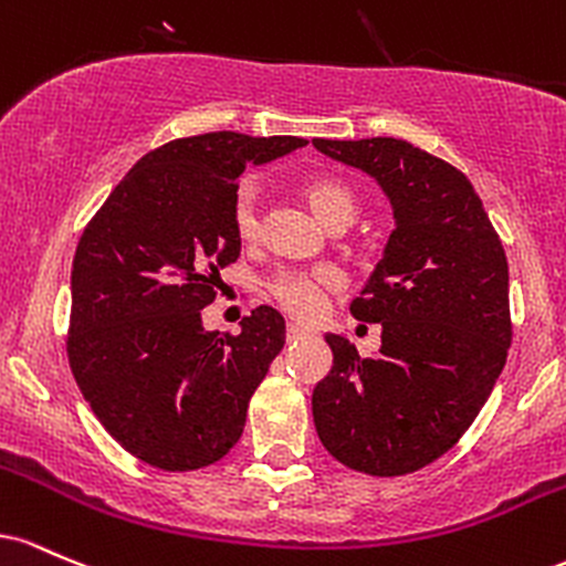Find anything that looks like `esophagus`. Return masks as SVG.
Returning <instances> with one entry per match:
<instances>
[{
  "mask_svg": "<svg viewBox=\"0 0 566 566\" xmlns=\"http://www.w3.org/2000/svg\"><path fill=\"white\" fill-rule=\"evenodd\" d=\"M285 336H289V342H296L302 339V336H307V332H304L302 326H296V323H289V332H285Z\"/></svg>",
  "mask_w": 566,
  "mask_h": 566,
  "instance_id": "34e87169",
  "label": "esophagus"
}]
</instances>
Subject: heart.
<instances>
[{"instance_id": "heart-1", "label": "heart", "mask_w": 566, "mask_h": 566, "mask_svg": "<svg viewBox=\"0 0 566 566\" xmlns=\"http://www.w3.org/2000/svg\"><path fill=\"white\" fill-rule=\"evenodd\" d=\"M302 195L323 224L334 227L339 221L355 219L353 189L334 176H310L302 181ZM234 230L243 240H253L259 232V206L251 192H240L234 200ZM345 283V275L334 266H313L304 272H285L272 283V296L300 321H313L321 315L326 296Z\"/></svg>"}]
</instances>
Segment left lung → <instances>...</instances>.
<instances>
[{"label":"left lung","instance_id":"1","mask_svg":"<svg viewBox=\"0 0 566 566\" xmlns=\"http://www.w3.org/2000/svg\"><path fill=\"white\" fill-rule=\"evenodd\" d=\"M315 149L382 187L396 230L353 300V317L382 323V347L360 358L328 334L332 371L313 390L317 438L342 465L406 475L460 441L511 347L507 259L454 165L401 138L328 142Z\"/></svg>","mask_w":566,"mask_h":566}]
</instances>
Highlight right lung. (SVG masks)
<instances>
[{
  "instance_id": "right-lung-1",
  "label": "right lung",
  "mask_w": 566,
  "mask_h": 566,
  "mask_svg": "<svg viewBox=\"0 0 566 566\" xmlns=\"http://www.w3.org/2000/svg\"><path fill=\"white\" fill-rule=\"evenodd\" d=\"M307 142L219 130L149 151L82 232L72 264L69 366L123 449L160 471L213 465L285 345L277 310L240 334L202 328L221 266L238 262V179Z\"/></svg>"
}]
</instances>
